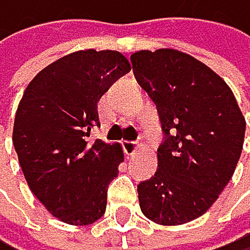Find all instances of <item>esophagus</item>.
<instances>
[{"mask_svg":"<svg viewBox=\"0 0 250 250\" xmlns=\"http://www.w3.org/2000/svg\"><path fill=\"white\" fill-rule=\"evenodd\" d=\"M123 147H124L126 155H132L134 152H137V149H139V142H137V141H124Z\"/></svg>","mask_w":250,"mask_h":250,"instance_id":"obj_1","label":"esophagus"}]
</instances>
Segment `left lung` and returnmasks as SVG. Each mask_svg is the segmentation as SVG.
I'll return each instance as SVG.
<instances>
[{
    "mask_svg": "<svg viewBox=\"0 0 250 250\" xmlns=\"http://www.w3.org/2000/svg\"><path fill=\"white\" fill-rule=\"evenodd\" d=\"M131 62L136 80L157 104L165 134L157 172L137 185L141 211L164 226L193 221L231 180L246 119L228 83L185 52L139 50Z\"/></svg>",
    "mask_w": 250,
    "mask_h": 250,
    "instance_id": "obj_1",
    "label": "left lung"
}]
</instances>
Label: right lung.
<instances>
[{
  "label": "right lung",
  "mask_w": 250,
  "mask_h": 250,
  "mask_svg": "<svg viewBox=\"0 0 250 250\" xmlns=\"http://www.w3.org/2000/svg\"><path fill=\"white\" fill-rule=\"evenodd\" d=\"M131 70L121 52L86 49L55 60L19 101L13 144L29 188L52 216L86 226L106 211L108 185L124 162L121 144L90 141L98 101Z\"/></svg>",
  "instance_id": "right-lung-1"
}]
</instances>
